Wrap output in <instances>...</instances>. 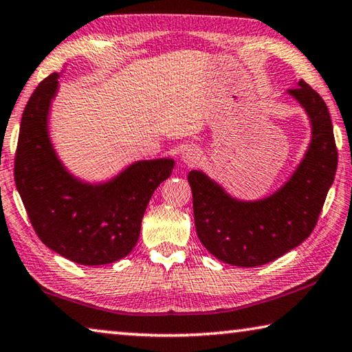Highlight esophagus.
Listing matches in <instances>:
<instances>
[{"label": "esophagus", "instance_id": "obj_1", "mask_svg": "<svg viewBox=\"0 0 352 352\" xmlns=\"http://www.w3.org/2000/svg\"><path fill=\"white\" fill-rule=\"evenodd\" d=\"M199 161H200V153L196 148H189L183 153V163L186 166H196Z\"/></svg>", "mask_w": 352, "mask_h": 352}]
</instances>
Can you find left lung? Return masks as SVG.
<instances>
[{"mask_svg": "<svg viewBox=\"0 0 352 352\" xmlns=\"http://www.w3.org/2000/svg\"><path fill=\"white\" fill-rule=\"evenodd\" d=\"M311 122V142L293 177L271 197L239 202L191 170L196 232L208 252L233 266H261L299 246L310 236L333 183L338 152L329 109L305 81L289 89Z\"/></svg>", "mask_w": 352, "mask_h": 352, "instance_id": "obj_1", "label": "left lung"}]
</instances>
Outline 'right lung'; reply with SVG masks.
<instances>
[{"label":"right lung","mask_w":352,"mask_h":352,"mask_svg":"<svg viewBox=\"0 0 352 352\" xmlns=\"http://www.w3.org/2000/svg\"><path fill=\"white\" fill-rule=\"evenodd\" d=\"M58 74L47 76L26 103L14 178L41 241L75 263H113L131 252L148 200L174 169L172 160L139 161L104 185H86L67 172L47 130Z\"/></svg>","instance_id":"add662e5"}]
</instances>
